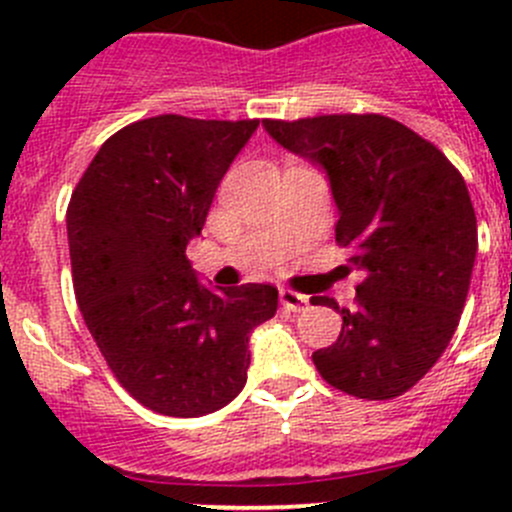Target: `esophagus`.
<instances>
[{
    "label": "esophagus",
    "instance_id": "obj_1",
    "mask_svg": "<svg viewBox=\"0 0 512 512\" xmlns=\"http://www.w3.org/2000/svg\"><path fill=\"white\" fill-rule=\"evenodd\" d=\"M280 302L289 312H302V309H307L309 299L304 294L292 292V289H280Z\"/></svg>",
    "mask_w": 512,
    "mask_h": 512
}]
</instances>
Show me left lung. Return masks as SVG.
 Masks as SVG:
<instances>
[{"label": "left lung", "instance_id": "obj_1", "mask_svg": "<svg viewBox=\"0 0 512 512\" xmlns=\"http://www.w3.org/2000/svg\"><path fill=\"white\" fill-rule=\"evenodd\" d=\"M327 173L337 242L361 272L342 334L312 354L327 384L369 401L401 396L441 359L461 319L478 252L466 180L433 143L379 113L262 121Z\"/></svg>", "mask_w": 512, "mask_h": 512}]
</instances>
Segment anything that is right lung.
I'll return each instance as SVG.
<instances>
[{"label":"right lung","mask_w":512,"mask_h":512,"mask_svg":"<svg viewBox=\"0 0 512 512\" xmlns=\"http://www.w3.org/2000/svg\"><path fill=\"white\" fill-rule=\"evenodd\" d=\"M260 121L146 118L113 133L66 210L74 292L123 389L163 416L223 409L250 369V334L277 287H210L185 247Z\"/></svg>","instance_id":"1"}]
</instances>
